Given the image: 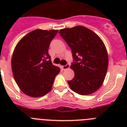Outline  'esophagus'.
Segmentation results:
<instances>
[{"instance_id":"obj_1","label":"esophagus","mask_w":127,"mask_h":127,"mask_svg":"<svg viewBox=\"0 0 127 127\" xmlns=\"http://www.w3.org/2000/svg\"><path fill=\"white\" fill-rule=\"evenodd\" d=\"M62 69H64V70H65V69H69V67H70V65L69 64H67L66 65H64V66H62Z\"/></svg>"}]
</instances>
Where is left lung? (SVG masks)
<instances>
[{"instance_id":"1","label":"left lung","mask_w":127,"mask_h":127,"mask_svg":"<svg viewBox=\"0 0 127 127\" xmlns=\"http://www.w3.org/2000/svg\"><path fill=\"white\" fill-rule=\"evenodd\" d=\"M72 52L75 62L70 65L74 77L67 81L70 89L82 95L92 94L102 85L107 73V49L98 35L83 26L59 31Z\"/></svg>"}]
</instances>
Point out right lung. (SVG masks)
Returning a JSON list of instances; mask_svg holds the SVG:
<instances>
[{"label": "right lung", "mask_w": 127, "mask_h": 127, "mask_svg": "<svg viewBox=\"0 0 127 127\" xmlns=\"http://www.w3.org/2000/svg\"><path fill=\"white\" fill-rule=\"evenodd\" d=\"M58 31L34 30L20 39L14 48L11 58L13 76L21 91L29 97L48 94L60 72L48 54L50 42Z\"/></svg>", "instance_id": "1"}]
</instances>
